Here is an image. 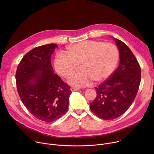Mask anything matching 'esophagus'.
Segmentation results:
<instances>
[{
  "label": "esophagus",
  "mask_w": 154,
  "mask_h": 154,
  "mask_svg": "<svg viewBox=\"0 0 154 154\" xmlns=\"http://www.w3.org/2000/svg\"><path fill=\"white\" fill-rule=\"evenodd\" d=\"M80 89L77 88H75V87H71V90L72 91H79Z\"/></svg>",
  "instance_id": "34e87169"
}]
</instances>
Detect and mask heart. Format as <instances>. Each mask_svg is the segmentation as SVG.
I'll list each match as a JSON object with an SVG mask.
<instances>
[{"label": "heart", "mask_w": 154, "mask_h": 154, "mask_svg": "<svg viewBox=\"0 0 154 154\" xmlns=\"http://www.w3.org/2000/svg\"><path fill=\"white\" fill-rule=\"evenodd\" d=\"M119 51L112 43L99 41H84L68 48V54L60 52L55 60L57 72L64 78L71 77L78 69L81 71L71 77L68 82L81 87L91 80L100 82L113 72L119 60Z\"/></svg>", "instance_id": "heart-1"}]
</instances>
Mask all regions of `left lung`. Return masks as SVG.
Segmentation results:
<instances>
[{
    "mask_svg": "<svg viewBox=\"0 0 154 154\" xmlns=\"http://www.w3.org/2000/svg\"><path fill=\"white\" fill-rule=\"evenodd\" d=\"M119 51L118 68L95 87L97 96L90 103L92 112L104 120L123 115L133 103L141 82V68L135 56L122 41L115 39Z\"/></svg>",
    "mask_w": 154,
    "mask_h": 154,
    "instance_id": "8db88e82",
    "label": "left lung"
}]
</instances>
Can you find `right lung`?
<instances>
[{
	"label": "right lung",
	"instance_id": "1",
	"mask_svg": "<svg viewBox=\"0 0 154 154\" xmlns=\"http://www.w3.org/2000/svg\"><path fill=\"white\" fill-rule=\"evenodd\" d=\"M57 45L49 44L27 53L17 66V90L21 101L36 118L53 122L68 109L71 87L54 72L51 57Z\"/></svg>",
	"mask_w": 154,
	"mask_h": 154
}]
</instances>
